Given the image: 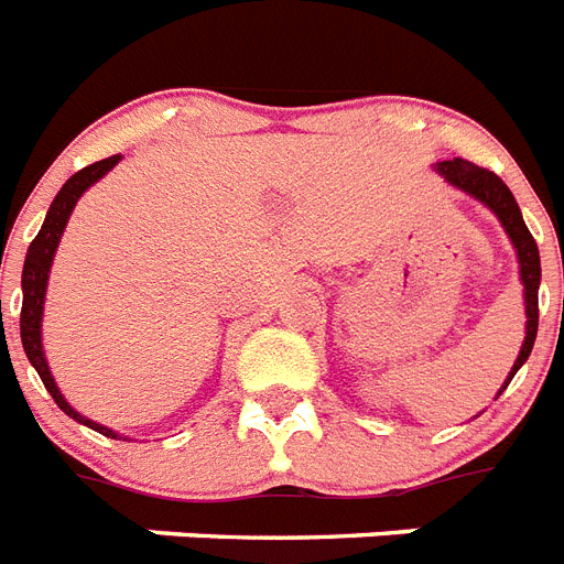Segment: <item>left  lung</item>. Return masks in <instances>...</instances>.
<instances>
[{
  "mask_svg": "<svg viewBox=\"0 0 564 564\" xmlns=\"http://www.w3.org/2000/svg\"><path fill=\"white\" fill-rule=\"evenodd\" d=\"M436 171L443 174L452 186L463 188L471 197H477L480 204H486L489 209L501 218L503 229L510 232L512 245L518 250V264H521V282H524V303H527V337L524 346H521V352H518L516 367H512L510 378H507V384L512 381V376L518 372V367L530 358L535 344V332H539V282H542V261H539V247H535V238L530 236V229H527L524 218H521V209H518L516 197L507 188L495 171L480 169L475 162L468 160H445L436 165ZM503 384V387H507Z\"/></svg>",
  "mask_w": 564,
  "mask_h": 564,
  "instance_id": "8db88e82",
  "label": "left lung"
}]
</instances>
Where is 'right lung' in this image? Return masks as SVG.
I'll return each mask as SVG.
<instances>
[{"label":"right lung","mask_w":564,"mask_h":564,"mask_svg":"<svg viewBox=\"0 0 564 564\" xmlns=\"http://www.w3.org/2000/svg\"><path fill=\"white\" fill-rule=\"evenodd\" d=\"M121 160V154L116 156H107V160H98L87 169H80L78 174H72L63 188L57 192V197L52 200V209H48L46 220H43V227H40L37 238L31 241L29 253H25V268H22V311H20V337H22V349L29 355L31 367L37 369V376L43 378V384L46 390L52 393L54 404L72 416L75 422H84L87 427L98 431L104 436H112L110 427L98 425V422H89L78 413V410H72L69 402L63 399L57 384H54L52 372H48V364H46V355H43V340H40V319H43V300H46V282H48V268H52V259H54V250L61 245V236H63V227H66V220H69L72 209L78 204V197L87 192L96 180H101L107 171Z\"/></svg>","instance_id":"add662e5"}]
</instances>
